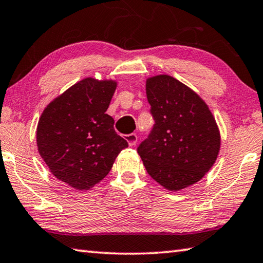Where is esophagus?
Listing matches in <instances>:
<instances>
[{
  "label": "esophagus",
  "mask_w": 263,
  "mask_h": 263,
  "mask_svg": "<svg viewBox=\"0 0 263 263\" xmlns=\"http://www.w3.org/2000/svg\"><path fill=\"white\" fill-rule=\"evenodd\" d=\"M124 140L128 142L129 146H134L137 143V135L134 134V133H132V134H128V135H124Z\"/></svg>",
  "instance_id": "34e87169"
}]
</instances>
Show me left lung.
<instances>
[{
	"label": "left lung",
	"mask_w": 263,
	"mask_h": 263,
	"mask_svg": "<svg viewBox=\"0 0 263 263\" xmlns=\"http://www.w3.org/2000/svg\"><path fill=\"white\" fill-rule=\"evenodd\" d=\"M146 98L155 123L137 146L146 171L170 191H180L201 180L214 165L220 145L208 106L168 75L146 81Z\"/></svg>",
	"instance_id": "obj_1"
}]
</instances>
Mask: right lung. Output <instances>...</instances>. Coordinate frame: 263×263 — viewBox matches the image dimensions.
Wrapping results in <instances>:
<instances>
[{"mask_svg":"<svg viewBox=\"0 0 263 263\" xmlns=\"http://www.w3.org/2000/svg\"><path fill=\"white\" fill-rule=\"evenodd\" d=\"M117 84L85 78L52 101L41 114L36 144L59 180L89 190L107 176L128 142L114 130L105 112Z\"/></svg>","mask_w":263,"mask_h":263,"instance_id":"add662e5","label":"right lung"}]
</instances>
